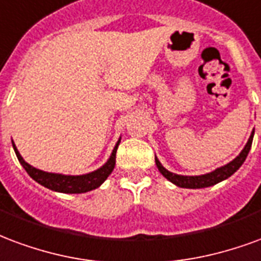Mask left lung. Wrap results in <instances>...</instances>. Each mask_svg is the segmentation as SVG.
Instances as JSON below:
<instances>
[{"instance_id":"obj_1","label":"left lung","mask_w":261,"mask_h":261,"mask_svg":"<svg viewBox=\"0 0 261 261\" xmlns=\"http://www.w3.org/2000/svg\"><path fill=\"white\" fill-rule=\"evenodd\" d=\"M253 135H254V130L250 135L249 138L248 143L245 146V149L241 151V154L238 155L237 159L231 161L229 164L224 165L221 168H217L216 171H213L210 174L206 175H200V176H184V175H176L172 174L170 171H167L161 165L159 160L155 159V164H157V168L161 174L164 175L165 178L168 180H171L172 184H175L176 186L179 188H188V189H200V188H207V186H213L221 182V180L227 179L229 178L233 172H237L239 170V167L243 164V161L246 160L249 154V150L252 147V142H253Z\"/></svg>"}]
</instances>
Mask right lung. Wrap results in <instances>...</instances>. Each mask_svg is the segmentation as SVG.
Returning <instances> with one entry per match:
<instances>
[{"label":"right lung","mask_w":261,"mask_h":261,"mask_svg":"<svg viewBox=\"0 0 261 261\" xmlns=\"http://www.w3.org/2000/svg\"><path fill=\"white\" fill-rule=\"evenodd\" d=\"M118 144L115 146V149L112 150V154L110 160L106 164L102 165L100 170L90 172L86 175H79V176H70V175H61V174H51V172H44L40 171L37 168H34L32 165H29L22 155L19 154L16 146L13 144V150L16 153L19 163L23 165V168L26 172L33 178L36 182H39L40 185L48 188L51 191L62 192V193H85V192L93 191L98 186L101 185L104 180L107 179L108 175L111 174L114 167H115V154H117Z\"/></svg>","instance_id":"1"}]
</instances>
